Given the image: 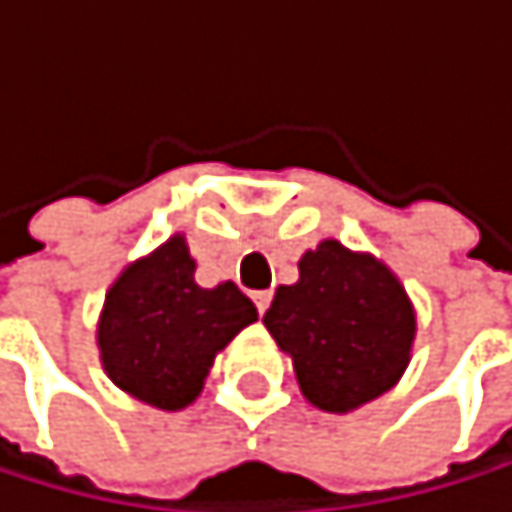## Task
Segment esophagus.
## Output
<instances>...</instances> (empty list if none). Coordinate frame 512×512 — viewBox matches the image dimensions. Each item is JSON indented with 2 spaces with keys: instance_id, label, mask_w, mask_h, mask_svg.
Segmentation results:
<instances>
[{
  "instance_id": "esophagus-1",
  "label": "esophagus",
  "mask_w": 512,
  "mask_h": 512,
  "mask_svg": "<svg viewBox=\"0 0 512 512\" xmlns=\"http://www.w3.org/2000/svg\"><path fill=\"white\" fill-rule=\"evenodd\" d=\"M271 299H274V293H271V290H259V293H253V302H256L259 314H265V311H268Z\"/></svg>"
}]
</instances>
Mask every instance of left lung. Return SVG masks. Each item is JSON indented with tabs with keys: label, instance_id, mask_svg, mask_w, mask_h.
Returning a JSON list of instances; mask_svg holds the SVG:
<instances>
[{
	"label": "left lung",
	"instance_id": "1",
	"mask_svg": "<svg viewBox=\"0 0 512 512\" xmlns=\"http://www.w3.org/2000/svg\"><path fill=\"white\" fill-rule=\"evenodd\" d=\"M262 323L296 366L302 394L326 412L357 409L403 375L415 311L400 280L372 256L323 241L280 287Z\"/></svg>",
	"mask_w": 512,
	"mask_h": 512
}]
</instances>
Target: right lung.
Returning <instances> with one entry per match:
<instances>
[{"instance_id": "1", "label": "right lung", "mask_w": 512, "mask_h": 512, "mask_svg": "<svg viewBox=\"0 0 512 512\" xmlns=\"http://www.w3.org/2000/svg\"><path fill=\"white\" fill-rule=\"evenodd\" d=\"M192 274L186 241L170 238L115 280L97 332L115 385L170 412L201 394L213 357L256 320V305L232 280L204 290Z\"/></svg>"}]
</instances>
